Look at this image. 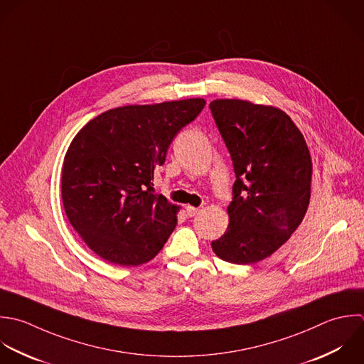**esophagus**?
<instances>
[{
	"label": "esophagus",
	"instance_id": "34e87169",
	"mask_svg": "<svg viewBox=\"0 0 364 364\" xmlns=\"http://www.w3.org/2000/svg\"><path fill=\"white\" fill-rule=\"evenodd\" d=\"M198 208H196V207H191V205H188L187 208H186V213H187V215L191 218V217H196L197 214H198Z\"/></svg>",
	"mask_w": 364,
	"mask_h": 364
}]
</instances>
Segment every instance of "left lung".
Wrapping results in <instances>:
<instances>
[{"label": "left lung", "instance_id": "left-lung-1", "mask_svg": "<svg viewBox=\"0 0 364 364\" xmlns=\"http://www.w3.org/2000/svg\"><path fill=\"white\" fill-rule=\"evenodd\" d=\"M210 109L237 177L227 232L211 247L223 261L255 264L302 223L311 200V153L301 130L278 107L217 99Z\"/></svg>", "mask_w": 364, "mask_h": 364}]
</instances>
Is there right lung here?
<instances>
[{
    "mask_svg": "<svg viewBox=\"0 0 364 364\" xmlns=\"http://www.w3.org/2000/svg\"><path fill=\"white\" fill-rule=\"evenodd\" d=\"M204 106L196 97L110 109L72 140L62 167L65 213L105 261L137 267L167 242L178 207L154 194V168L164 164L176 134Z\"/></svg>",
    "mask_w": 364,
    "mask_h": 364,
    "instance_id": "obj_1",
    "label": "right lung"
}]
</instances>
